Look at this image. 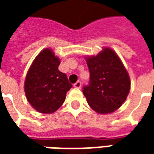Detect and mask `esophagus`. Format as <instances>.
Listing matches in <instances>:
<instances>
[{"label":"esophagus","mask_w":154,"mask_h":154,"mask_svg":"<svg viewBox=\"0 0 154 154\" xmlns=\"http://www.w3.org/2000/svg\"><path fill=\"white\" fill-rule=\"evenodd\" d=\"M73 87H76V88H81V87H82V82H81L80 81H77L76 83H74Z\"/></svg>","instance_id":"34e87169"}]
</instances>
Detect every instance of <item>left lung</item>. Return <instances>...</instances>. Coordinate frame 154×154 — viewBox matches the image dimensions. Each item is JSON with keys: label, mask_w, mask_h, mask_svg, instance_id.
Returning a JSON list of instances; mask_svg holds the SVG:
<instances>
[{"label": "left lung", "mask_w": 154, "mask_h": 154, "mask_svg": "<svg viewBox=\"0 0 154 154\" xmlns=\"http://www.w3.org/2000/svg\"><path fill=\"white\" fill-rule=\"evenodd\" d=\"M86 60L90 80L82 92L87 103L97 113H112L122 106L129 95V74L110 48H104L97 56L87 57Z\"/></svg>", "instance_id": "obj_1"}]
</instances>
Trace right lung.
Segmentation results:
<instances>
[{
	"label": "right lung",
	"mask_w": 154,
	"mask_h": 154,
	"mask_svg": "<svg viewBox=\"0 0 154 154\" xmlns=\"http://www.w3.org/2000/svg\"><path fill=\"white\" fill-rule=\"evenodd\" d=\"M60 60L49 48L38 54L29 69L25 92L33 108L43 114L54 113L63 104L72 88L67 75L58 70Z\"/></svg>",
	"instance_id": "add662e5"
}]
</instances>
